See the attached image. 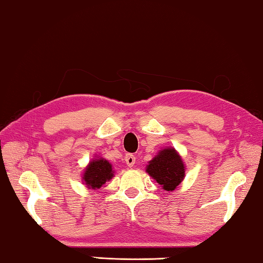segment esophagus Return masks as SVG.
<instances>
[{
    "instance_id": "34e87169",
    "label": "esophagus",
    "mask_w": 263,
    "mask_h": 263,
    "mask_svg": "<svg viewBox=\"0 0 263 263\" xmlns=\"http://www.w3.org/2000/svg\"><path fill=\"white\" fill-rule=\"evenodd\" d=\"M126 163H127V165L129 167H133L134 166V164H135V162H136V157L134 155H132V154H128L127 156H126Z\"/></svg>"
}]
</instances>
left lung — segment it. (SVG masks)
Here are the masks:
<instances>
[{"label": "left lung", "instance_id": "left-lung-1", "mask_svg": "<svg viewBox=\"0 0 263 263\" xmlns=\"http://www.w3.org/2000/svg\"><path fill=\"white\" fill-rule=\"evenodd\" d=\"M145 171L167 192H173L185 178V165L174 148L160 150Z\"/></svg>", "mask_w": 263, "mask_h": 263}]
</instances>
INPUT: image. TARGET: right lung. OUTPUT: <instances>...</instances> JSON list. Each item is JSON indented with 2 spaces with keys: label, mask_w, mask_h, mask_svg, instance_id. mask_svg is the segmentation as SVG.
<instances>
[{
  "label": "right lung",
  "mask_w": 263,
  "mask_h": 263,
  "mask_svg": "<svg viewBox=\"0 0 263 263\" xmlns=\"http://www.w3.org/2000/svg\"><path fill=\"white\" fill-rule=\"evenodd\" d=\"M113 177L114 171L108 160L104 158H95L85 167L82 179L89 190L97 191Z\"/></svg>",
  "instance_id": "right-lung-1"
}]
</instances>
